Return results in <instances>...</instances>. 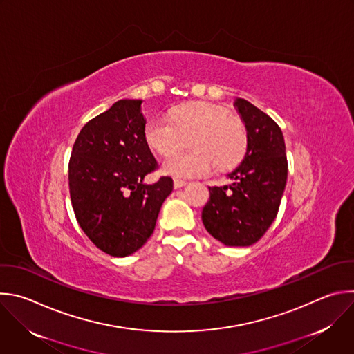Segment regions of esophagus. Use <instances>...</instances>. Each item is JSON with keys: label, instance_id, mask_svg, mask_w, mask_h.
I'll list each match as a JSON object with an SVG mask.
<instances>
[{"label": "esophagus", "instance_id": "1", "mask_svg": "<svg viewBox=\"0 0 354 354\" xmlns=\"http://www.w3.org/2000/svg\"><path fill=\"white\" fill-rule=\"evenodd\" d=\"M186 183H187L186 180H182V179H175V180H174V187H175V189H179V187L185 186Z\"/></svg>", "mask_w": 354, "mask_h": 354}]
</instances>
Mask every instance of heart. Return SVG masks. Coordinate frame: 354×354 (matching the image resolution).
<instances>
[{
    "instance_id": "1",
    "label": "heart",
    "mask_w": 354,
    "mask_h": 354,
    "mask_svg": "<svg viewBox=\"0 0 354 354\" xmlns=\"http://www.w3.org/2000/svg\"><path fill=\"white\" fill-rule=\"evenodd\" d=\"M147 145L161 156L181 148L190 140L193 151L171 155L162 171L178 178L209 175L216 167L225 172L245 158L249 133L238 118L214 104L200 102L175 108L171 118L158 116L146 127Z\"/></svg>"
}]
</instances>
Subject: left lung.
<instances>
[{
    "mask_svg": "<svg viewBox=\"0 0 354 354\" xmlns=\"http://www.w3.org/2000/svg\"><path fill=\"white\" fill-rule=\"evenodd\" d=\"M249 133L241 165L229 186L209 189L201 219L211 236L225 246H252L277 218L288 179L285 140L278 124L245 98L234 101Z\"/></svg>",
    "mask_w": 354,
    "mask_h": 354,
    "instance_id": "obj_1",
    "label": "left lung"
}]
</instances>
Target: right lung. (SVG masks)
<instances>
[{
	"mask_svg": "<svg viewBox=\"0 0 354 354\" xmlns=\"http://www.w3.org/2000/svg\"><path fill=\"white\" fill-rule=\"evenodd\" d=\"M142 100H120L90 120L69 158V193L77 223L101 252L127 257L151 236L169 176L146 185L158 164L146 142Z\"/></svg>",
	"mask_w": 354,
	"mask_h": 354,
	"instance_id": "right-lung-1",
	"label": "right lung"
}]
</instances>
